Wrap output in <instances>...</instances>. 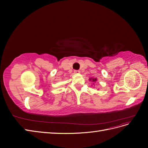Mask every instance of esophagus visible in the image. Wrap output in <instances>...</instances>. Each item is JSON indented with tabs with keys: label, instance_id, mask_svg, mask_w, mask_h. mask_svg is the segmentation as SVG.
Returning a JSON list of instances; mask_svg holds the SVG:
<instances>
[{
	"label": "esophagus",
	"instance_id": "esophagus-1",
	"mask_svg": "<svg viewBox=\"0 0 148 148\" xmlns=\"http://www.w3.org/2000/svg\"><path fill=\"white\" fill-rule=\"evenodd\" d=\"M74 72L75 74H79V73H80L79 70H74Z\"/></svg>",
	"mask_w": 148,
	"mask_h": 148
}]
</instances>
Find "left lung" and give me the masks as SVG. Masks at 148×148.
Here are the masks:
<instances>
[{
  "instance_id": "1",
  "label": "left lung",
  "mask_w": 148,
  "mask_h": 148,
  "mask_svg": "<svg viewBox=\"0 0 148 148\" xmlns=\"http://www.w3.org/2000/svg\"><path fill=\"white\" fill-rule=\"evenodd\" d=\"M89 80L90 81L92 80V82H96L97 81V79H89Z\"/></svg>"
}]
</instances>
